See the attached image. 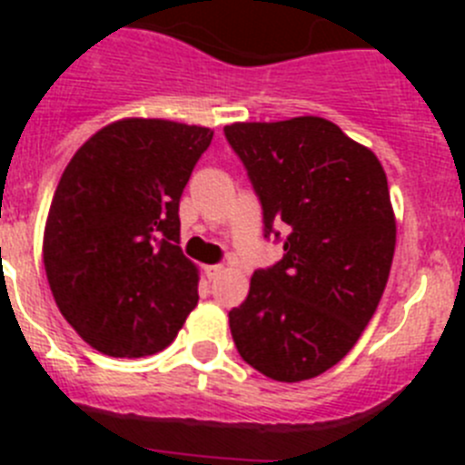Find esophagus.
<instances>
[{"label": "esophagus", "instance_id": "1", "mask_svg": "<svg viewBox=\"0 0 465 465\" xmlns=\"http://www.w3.org/2000/svg\"><path fill=\"white\" fill-rule=\"evenodd\" d=\"M203 272H204V277H207L209 282H212V279H216L221 272H223V268H221V265H204Z\"/></svg>", "mask_w": 465, "mask_h": 465}]
</instances>
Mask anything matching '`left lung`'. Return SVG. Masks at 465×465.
<instances>
[{
  "mask_svg": "<svg viewBox=\"0 0 465 465\" xmlns=\"http://www.w3.org/2000/svg\"><path fill=\"white\" fill-rule=\"evenodd\" d=\"M223 133L261 200L265 237L286 232L282 261L256 270L230 310V332L270 380H312L351 351L384 293L396 249L384 167L319 116Z\"/></svg>",
  "mask_w": 465,
  "mask_h": 465,
  "instance_id": "obj_1",
  "label": "left lung"
}]
</instances>
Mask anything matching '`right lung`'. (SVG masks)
Instances as JSON below:
<instances>
[{"instance_id":"right-lung-1","label":"right lung","mask_w":465,"mask_h":465,"mask_svg":"<svg viewBox=\"0 0 465 465\" xmlns=\"http://www.w3.org/2000/svg\"><path fill=\"white\" fill-rule=\"evenodd\" d=\"M209 127L123 118L64 167L44 230V268L69 326L114 359L158 354L197 305L179 246V200Z\"/></svg>"}]
</instances>
